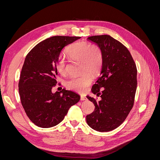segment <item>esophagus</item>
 <instances>
[{
    "instance_id": "esophagus-1",
    "label": "esophagus",
    "mask_w": 160,
    "mask_h": 160,
    "mask_svg": "<svg viewBox=\"0 0 160 160\" xmlns=\"http://www.w3.org/2000/svg\"><path fill=\"white\" fill-rule=\"evenodd\" d=\"M81 101H85V100H87L86 97H85V95H81Z\"/></svg>"
}]
</instances>
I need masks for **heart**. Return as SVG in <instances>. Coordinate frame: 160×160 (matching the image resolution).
Segmentation results:
<instances>
[{"mask_svg": "<svg viewBox=\"0 0 160 160\" xmlns=\"http://www.w3.org/2000/svg\"><path fill=\"white\" fill-rule=\"evenodd\" d=\"M67 54L72 61L81 62V71L83 72L79 77H72L66 82L67 88L79 93H84L93 81V76L98 75L103 63V52L100 46L88 42H76L69 46ZM67 62L62 59L57 61V70L62 75L68 72Z\"/></svg>", "mask_w": 160, "mask_h": 160, "instance_id": "b5f03b06", "label": "heart"}]
</instances>
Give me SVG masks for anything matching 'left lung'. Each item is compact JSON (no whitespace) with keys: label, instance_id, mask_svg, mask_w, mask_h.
Wrapping results in <instances>:
<instances>
[{"label":"left lung","instance_id":"obj_1","mask_svg":"<svg viewBox=\"0 0 160 160\" xmlns=\"http://www.w3.org/2000/svg\"><path fill=\"white\" fill-rule=\"evenodd\" d=\"M89 39L103 52L101 76L92 92L101 98H87L95 110L86 116L87 123L98 132H105L118 128L132 110L137 89V67L127 47L110 35H95Z\"/></svg>","mask_w":160,"mask_h":160}]
</instances>
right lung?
<instances>
[{
  "label": "right lung",
  "instance_id": "right-lung-1",
  "mask_svg": "<svg viewBox=\"0 0 160 160\" xmlns=\"http://www.w3.org/2000/svg\"><path fill=\"white\" fill-rule=\"evenodd\" d=\"M80 37L54 36L40 42L28 53L18 81L21 102L37 126L54 127L63 120L72 105L80 100L75 92L62 89L52 93L57 84V61L63 48Z\"/></svg>",
  "mask_w": 160,
  "mask_h": 160
}]
</instances>
